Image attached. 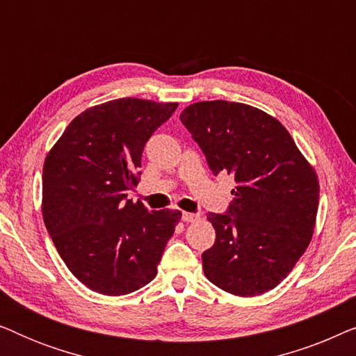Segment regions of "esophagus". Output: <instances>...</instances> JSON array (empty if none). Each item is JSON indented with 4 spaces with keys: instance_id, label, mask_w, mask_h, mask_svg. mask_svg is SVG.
Returning <instances> with one entry per match:
<instances>
[{
    "instance_id": "obj_1",
    "label": "esophagus",
    "mask_w": 356,
    "mask_h": 356,
    "mask_svg": "<svg viewBox=\"0 0 356 356\" xmlns=\"http://www.w3.org/2000/svg\"><path fill=\"white\" fill-rule=\"evenodd\" d=\"M183 222H196L199 220V213H193V212H183L181 213Z\"/></svg>"
}]
</instances>
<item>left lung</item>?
Segmentation results:
<instances>
[{
    "label": "left lung",
    "instance_id": "1",
    "mask_svg": "<svg viewBox=\"0 0 356 356\" xmlns=\"http://www.w3.org/2000/svg\"><path fill=\"white\" fill-rule=\"evenodd\" d=\"M179 120L206 155L211 172L235 179L223 213H207L216 243L202 252L204 274L238 296L280 284L313 236L319 204L314 170L289 131L254 106L197 102Z\"/></svg>",
    "mask_w": 356,
    "mask_h": 356
}]
</instances>
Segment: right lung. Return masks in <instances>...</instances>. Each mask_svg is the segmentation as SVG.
<instances>
[{
  "label": "right lung",
  "instance_id": "add662e5",
  "mask_svg": "<svg viewBox=\"0 0 356 356\" xmlns=\"http://www.w3.org/2000/svg\"><path fill=\"white\" fill-rule=\"evenodd\" d=\"M178 104L118 99L76 116L43 165V220L77 280L102 295L143 289L181 212L128 199L145 143Z\"/></svg>",
  "mask_w": 356,
  "mask_h": 356
}]
</instances>
